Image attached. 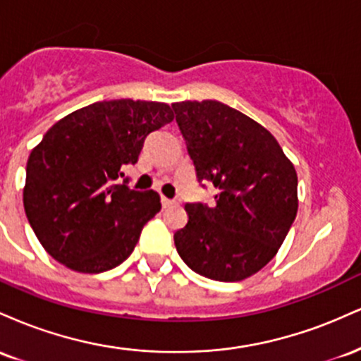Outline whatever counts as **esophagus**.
<instances>
[{
	"label": "esophagus",
	"mask_w": 361,
	"mask_h": 361,
	"mask_svg": "<svg viewBox=\"0 0 361 361\" xmlns=\"http://www.w3.org/2000/svg\"><path fill=\"white\" fill-rule=\"evenodd\" d=\"M161 204H163V209H168V207L175 205V200H169L166 197H161Z\"/></svg>",
	"instance_id": "esophagus-1"
}]
</instances>
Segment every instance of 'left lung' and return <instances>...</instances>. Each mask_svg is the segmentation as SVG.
<instances>
[{
	"label": "left lung",
	"instance_id": "left-lung-1",
	"mask_svg": "<svg viewBox=\"0 0 361 361\" xmlns=\"http://www.w3.org/2000/svg\"><path fill=\"white\" fill-rule=\"evenodd\" d=\"M171 106L198 181L219 190L214 207L185 205L176 251L198 275L241 281L287 238L299 205L297 171L270 132L239 110L215 100Z\"/></svg>",
	"mask_w": 361,
	"mask_h": 361
}]
</instances>
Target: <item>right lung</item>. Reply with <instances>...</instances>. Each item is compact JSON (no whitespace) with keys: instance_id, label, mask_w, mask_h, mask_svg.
Here are the masks:
<instances>
[{"instance_id":"obj_1","label":"right lung","mask_w":361,"mask_h":361,"mask_svg":"<svg viewBox=\"0 0 361 361\" xmlns=\"http://www.w3.org/2000/svg\"><path fill=\"white\" fill-rule=\"evenodd\" d=\"M175 118L159 102H98L49 128L27 161L23 207L44 250L80 273H102L134 251L161 210L154 190L137 192L122 168L135 164L144 139Z\"/></svg>"}]
</instances>
